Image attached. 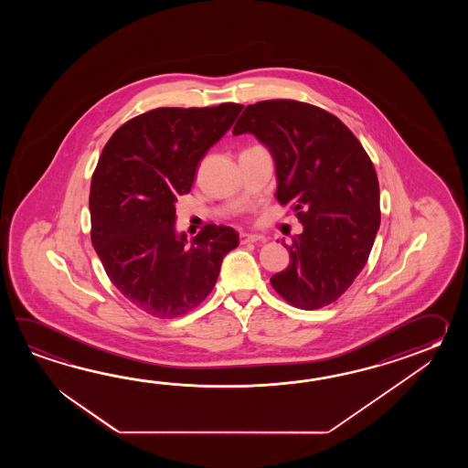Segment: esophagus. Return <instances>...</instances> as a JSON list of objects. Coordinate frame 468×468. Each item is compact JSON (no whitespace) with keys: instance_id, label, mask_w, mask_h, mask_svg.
<instances>
[{"instance_id":"34e87169","label":"esophagus","mask_w":468,"mask_h":468,"mask_svg":"<svg viewBox=\"0 0 468 468\" xmlns=\"http://www.w3.org/2000/svg\"><path fill=\"white\" fill-rule=\"evenodd\" d=\"M240 242L242 244H248V242H266L264 236H259V234H248V232H240Z\"/></svg>"}]
</instances>
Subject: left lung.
I'll use <instances>...</instances> for the list:
<instances>
[{
    "label": "left lung",
    "instance_id": "obj_1",
    "mask_svg": "<svg viewBox=\"0 0 468 468\" xmlns=\"http://www.w3.org/2000/svg\"><path fill=\"white\" fill-rule=\"evenodd\" d=\"M234 135L252 133L274 157L281 206H291L303 234L272 288L301 309L328 306L365 268L379 228L377 170L355 133L333 113L296 100L248 105Z\"/></svg>",
    "mask_w": 468,
    "mask_h": 468
}]
</instances>
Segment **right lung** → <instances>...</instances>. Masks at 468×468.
I'll return each mask as SVG.
<instances>
[{
	"label": "right lung",
	"mask_w": 468,
	"mask_h": 468,
	"mask_svg": "<svg viewBox=\"0 0 468 468\" xmlns=\"http://www.w3.org/2000/svg\"><path fill=\"white\" fill-rule=\"evenodd\" d=\"M240 110H149L115 130L100 155L90 186L91 244L112 284L154 318L197 308L216 286L222 259L238 248V232L216 224L187 246V236L176 232V200Z\"/></svg>",
	"instance_id": "obj_1"
}]
</instances>
